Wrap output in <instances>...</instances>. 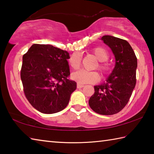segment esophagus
Here are the masks:
<instances>
[{"mask_svg": "<svg viewBox=\"0 0 154 154\" xmlns=\"http://www.w3.org/2000/svg\"><path fill=\"white\" fill-rule=\"evenodd\" d=\"M77 88H82L84 87V85L80 84V83H78L77 84Z\"/></svg>", "mask_w": 154, "mask_h": 154, "instance_id": "esophagus-1", "label": "esophagus"}]
</instances>
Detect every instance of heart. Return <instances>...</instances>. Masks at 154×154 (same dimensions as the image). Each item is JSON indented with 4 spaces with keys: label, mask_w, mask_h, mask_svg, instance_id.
<instances>
[{
    "label": "heart",
    "mask_w": 154,
    "mask_h": 154,
    "mask_svg": "<svg viewBox=\"0 0 154 154\" xmlns=\"http://www.w3.org/2000/svg\"><path fill=\"white\" fill-rule=\"evenodd\" d=\"M93 54L94 56L100 61L98 68L103 74H107L110 71L111 67L109 64L106 61L109 59V54L108 51L105 48L102 47H98L94 49ZM68 62L72 69H78L81 65V56L79 53L75 52L70 56L68 60ZM72 79L80 84H85V83H94L100 79V76L97 72L95 71H87L85 70H80L75 72H73L71 75Z\"/></svg>",
    "instance_id": "1"
}]
</instances>
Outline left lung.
Returning a JSON list of instances; mask_svg holds the SVG:
<instances>
[{
	"label": "left lung",
	"instance_id": "left-lung-1",
	"mask_svg": "<svg viewBox=\"0 0 154 154\" xmlns=\"http://www.w3.org/2000/svg\"><path fill=\"white\" fill-rule=\"evenodd\" d=\"M111 49L116 65L106 82L94 86V94L89 100L96 113L111 116L119 113L128 103L136 85L137 58L129 43L110 35L101 38Z\"/></svg>",
	"mask_w": 154,
	"mask_h": 154
}]
</instances>
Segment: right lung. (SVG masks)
<instances>
[{
  "instance_id": "right-lung-1",
  "label": "right lung",
  "mask_w": 154,
  "mask_h": 154,
  "mask_svg": "<svg viewBox=\"0 0 154 154\" xmlns=\"http://www.w3.org/2000/svg\"><path fill=\"white\" fill-rule=\"evenodd\" d=\"M68 51L51 45L33 44L23 56L21 69L24 92L34 108L58 113L69 104L77 83L70 80Z\"/></svg>"
}]
</instances>
